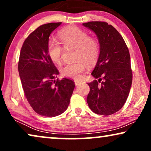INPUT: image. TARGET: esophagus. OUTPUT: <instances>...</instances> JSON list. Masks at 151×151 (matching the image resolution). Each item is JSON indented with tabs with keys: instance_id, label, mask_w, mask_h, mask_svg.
<instances>
[{
	"instance_id": "1",
	"label": "esophagus",
	"mask_w": 151,
	"mask_h": 151,
	"mask_svg": "<svg viewBox=\"0 0 151 151\" xmlns=\"http://www.w3.org/2000/svg\"><path fill=\"white\" fill-rule=\"evenodd\" d=\"M74 82H75L76 85H78V84H80L82 82L81 80H74Z\"/></svg>"
}]
</instances>
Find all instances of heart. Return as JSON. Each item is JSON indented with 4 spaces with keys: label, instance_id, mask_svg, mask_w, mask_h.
<instances>
[{
    "label": "heart",
    "instance_id": "b5f03b06",
    "mask_svg": "<svg viewBox=\"0 0 151 151\" xmlns=\"http://www.w3.org/2000/svg\"><path fill=\"white\" fill-rule=\"evenodd\" d=\"M59 38L65 48L76 47L73 63L65 64L61 68L65 77L79 79L85 70L86 65L92 66L96 63L100 53V45L96 38L89 36L86 32L78 27H70L62 30ZM64 49L58 41L50 39L47 42V53L53 63L60 65L63 60Z\"/></svg>",
    "mask_w": 151,
    "mask_h": 151
}]
</instances>
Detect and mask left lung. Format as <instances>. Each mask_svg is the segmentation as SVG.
I'll return each mask as SVG.
<instances>
[{"instance_id": "obj_1", "label": "left lung", "mask_w": 151, "mask_h": 151, "mask_svg": "<svg viewBox=\"0 0 151 151\" xmlns=\"http://www.w3.org/2000/svg\"><path fill=\"white\" fill-rule=\"evenodd\" d=\"M82 24L96 33L100 45V56L91 73L98 80L88 83L86 102L96 114H113L122 108L131 89L133 74L129 49L120 34L107 22Z\"/></svg>"}]
</instances>
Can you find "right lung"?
<instances>
[{
	"label": "right lung",
	"mask_w": 151,
	"mask_h": 151,
	"mask_svg": "<svg viewBox=\"0 0 151 151\" xmlns=\"http://www.w3.org/2000/svg\"><path fill=\"white\" fill-rule=\"evenodd\" d=\"M62 22L42 24L29 35L20 53L18 72L29 104L38 114L55 117L68 108L75 83L59 74L47 53L49 37Z\"/></svg>",
	"instance_id": "obj_1"
}]
</instances>
